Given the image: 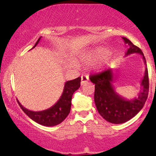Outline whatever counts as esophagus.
I'll list each match as a JSON object with an SVG mask.
<instances>
[{
	"label": "esophagus",
	"instance_id": "34e87169",
	"mask_svg": "<svg viewBox=\"0 0 156 156\" xmlns=\"http://www.w3.org/2000/svg\"><path fill=\"white\" fill-rule=\"evenodd\" d=\"M89 80V76H87V75H82L81 76V82H80V83H81V85H83L85 83H87V81H88Z\"/></svg>",
	"mask_w": 156,
	"mask_h": 156
}]
</instances>
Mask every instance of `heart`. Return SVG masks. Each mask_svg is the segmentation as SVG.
Returning a JSON list of instances; mask_svg holds the SVG:
<instances>
[{
	"mask_svg": "<svg viewBox=\"0 0 156 156\" xmlns=\"http://www.w3.org/2000/svg\"><path fill=\"white\" fill-rule=\"evenodd\" d=\"M109 53L108 49L104 48H98L89 51L83 55L82 61L87 65H94L101 63L103 60L105 62L112 60L111 57H107Z\"/></svg>",
	"mask_w": 156,
	"mask_h": 156,
	"instance_id": "obj_1",
	"label": "heart"
}]
</instances>
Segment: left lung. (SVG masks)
I'll return each instance as SVG.
<instances>
[{
    "label": "left lung",
    "instance_id": "1",
    "mask_svg": "<svg viewBox=\"0 0 156 156\" xmlns=\"http://www.w3.org/2000/svg\"><path fill=\"white\" fill-rule=\"evenodd\" d=\"M125 44L128 46L125 55L139 53L142 56L147 66L145 57L142 51L134 45L128 39L122 37ZM89 79L94 83V103L99 114L103 119L114 124H122L130 120L141 110L147 99L149 92V78L147 67L141 82V90L138 97L128 100L119 95L113 86L114 72L112 69L96 75H91Z\"/></svg>",
    "mask_w": 156,
    "mask_h": 156
}]
</instances>
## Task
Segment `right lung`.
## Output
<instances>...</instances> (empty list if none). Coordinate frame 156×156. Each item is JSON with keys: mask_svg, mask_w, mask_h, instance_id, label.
<instances>
[{"mask_svg": "<svg viewBox=\"0 0 156 156\" xmlns=\"http://www.w3.org/2000/svg\"><path fill=\"white\" fill-rule=\"evenodd\" d=\"M41 37H39L34 46L32 48H35L37 45ZM80 87V77H78L74 80H68L64 84L63 92L56 103L51 108L44 111H40V112H33V111L28 110L23 107L18 101L17 102L22 110L32 120L44 126H55L62 122L69 114L73 94Z\"/></svg>", "mask_w": 156, "mask_h": 156, "instance_id": "add662e5", "label": "right lung"}]
</instances>
